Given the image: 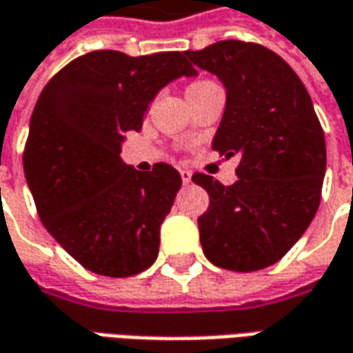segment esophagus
I'll use <instances>...</instances> for the list:
<instances>
[{
    "instance_id": "34e87169",
    "label": "esophagus",
    "mask_w": 353,
    "mask_h": 353,
    "mask_svg": "<svg viewBox=\"0 0 353 353\" xmlns=\"http://www.w3.org/2000/svg\"><path fill=\"white\" fill-rule=\"evenodd\" d=\"M181 181L188 185V183H191V172H188V170H181Z\"/></svg>"
}]
</instances>
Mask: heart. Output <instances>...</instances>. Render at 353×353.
I'll use <instances>...</instances> for the list:
<instances>
[{"instance_id": "heart-1", "label": "heart", "mask_w": 353, "mask_h": 353, "mask_svg": "<svg viewBox=\"0 0 353 353\" xmlns=\"http://www.w3.org/2000/svg\"><path fill=\"white\" fill-rule=\"evenodd\" d=\"M205 83H211V81H199V83H193L191 88H199V85H205ZM191 88H189V90H191Z\"/></svg>"}]
</instances>
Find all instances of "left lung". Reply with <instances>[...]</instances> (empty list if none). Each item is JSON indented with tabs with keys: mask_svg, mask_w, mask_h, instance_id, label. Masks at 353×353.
<instances>
[{
	"mask_svg": "<svg viewBox=\"0 0 353 353\" xmlns=\"http://www.w3.org/2000/svg\"><path fill=\"white\" fill-rule=\"evenodd\" d=\"M188 58L225 83L226 107L213 139L221 156H238L232 185L207 174L199 216L207 260L230 272L279 261L309 228L321 205L326 142L303 81L281 56L256 43L219 41Z\"/></svg>",
	"mask_w": 353,
	"mask_h": 353,
	"instance_id": "left-lung-1",
	"label": "left lung"
}]
</instances>
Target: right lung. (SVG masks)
<instances>
[{
    "label": "right lung",
    "mask_w": 353,
    "mask_h": 353,
    "mask_svg": "<svg viewBox=\"0 0 353 353\" xmlns=\"http://www.w3.org/2000/svg\"><path fill=\"white\" fill-rule=\"evenodd\" d=\"M195 74L188 52L93 50L62 68L34 105L27 183L44 228L93 274L130 277L158 258L181 176L164 162L139 172L119 154L156 93Z\"/></svg>",
    "instance_id": "1"
}]
</instances>
